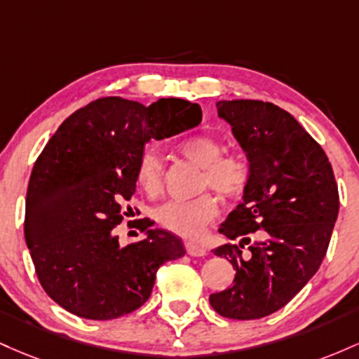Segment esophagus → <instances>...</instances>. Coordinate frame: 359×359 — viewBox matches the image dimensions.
I'll return each mask as SVG.
<instances>
[{
    "label": "esophagus",
    "mask_w": 359,
    "mask_h": 359,
    "mask_svg": "<svg viewBox=\"0 0 359 359\" xmlns=\"http://www.w3.org/2000/svg\"><path fill=\"white\" fill-rule=\"evenodd\" d=\"M184 249H187V252L190 256H195V257H201L207 255V251H205V248H201L198 244H193V243H187L184 244Z\"/></svg>",
    "instance_id": "34e87169"
}]
</instances>
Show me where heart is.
<instances>
[{"label":"heart","instance_id":"heart-1","mask_svg":"<svg viewBox=\"0 0 359 359\" xmlns=\"http://www.w3.org/2000/svg\"><path fill=\"white\" fill-rule=\"evenodd\" d=\"M181 154L203 168L201 188L210 187L220 195L239 196L245 190L251 169L245 159L236 154H225L220 140L208 135L187 139L181 144ZM137 183L149 195H158L163 188V161L154 151L147 149L137 164ZM219 213V205L212 195L205 193L193 200H169L156 210V222L176 236L195 239L203 227Z\"/></svg>","mask_w":359,"mask_h":359}]
</instances>
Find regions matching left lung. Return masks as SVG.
<instances>
[{
	"instance_id": "obj_1",
	"label": "left lung",
	"mask_w": 359,
	"mask_h": 359,
	"mask_svg": "<svg viewBox=\"0 0 359 359\" xmlns=\"http://www.w3.org/2000/svg\"><path fill=\"white\" fill-rule=\"evenodd\" d=\"M217 111L232 127L251 176L243 201L219 229L239 244L213 249L231 261L236 278L212 293L210 305L227 319H261L285 307L317 273L339 193L324 149L288 111L259 100H222Z\"/></svg>"
}]
</instances>
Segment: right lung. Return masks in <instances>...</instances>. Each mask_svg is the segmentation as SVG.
Here are the masks:
<instances>
[{
    "label": "right lung",
    "instance_id": "1",
    "mask_svg": "<svg viewBox=\"0 0 359 359\" xmlns=\"http://www.w3.org/2000/svg\"><path fill=\"white\" fill-rule=\"evenodd\" d=\"M200 122V104L187 100L144 107L107 96L60 123L35 161L25 207L27 245L55 304L84 319H118L146 304L161 264L184 256L183 241L149 229L151 220L126 248L114 229L135 193L144 146Z\"/></svg>",
    "mask_w": 359,
    "mask_h": 359
}]
</instances>
